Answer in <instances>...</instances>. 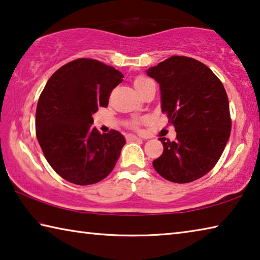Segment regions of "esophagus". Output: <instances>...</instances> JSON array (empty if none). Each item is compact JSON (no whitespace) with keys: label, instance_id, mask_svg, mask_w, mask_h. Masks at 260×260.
<instances>
[{"label":"esophagus","instance_id":"1","mask_svg":"<svg viewBox=\"0 0 260 260\" xmlns=\"http://www.w3.org/2000/svg\"><path fill=\"white\" fill-rule=\"evenodd\" d=\"M126 139L127 141H134V140H139V138L134 134H127L126 135Z\"/></svg>","mask_w":260,"mask_h":260}]
</instances>
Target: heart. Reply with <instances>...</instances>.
<instances>
[{
    "label": "heart",
    "mask_w": 260,
    "mask_h": 260,
    "mask_svg": "<svg viewBox=\"0 0 260 260\" xmlns=\"http://www.w3.org/2000/svg\"><path fill=\"white\" fill-rule=\"evenodd\" d=\"M151 80L149 78H147V77H143V76H138V77H135L134 78V80H133V85H134V88L136 89V91H139L141 88H143L144 86L147 85L148 82H150ZM140 124V121H134L133 122V126L134 127H136Z\"/></svg>",
    "instance_id": "heart-1"
}]
</instances>
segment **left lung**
<instances>
[{
  "instance_id": "left-lung-1",
  "label": "left lung",
  "mask_w": 260,
  "mask_h": 260,
  "mask_svg": "<svg viewBox=\"0 0 260 260\" xmlns=\"http://www.w3.org/2000/svg\"><path fill=\"white\" fill-rule=\"evenodd\" d=\"M159 83L161 111L177 131L174 141L160 138L161 156L152 161L169 181L188 183L217 164L231 135L230 103L217 76L201 61L172 56L147 70Z\"/></svg>"
}]
</instances>
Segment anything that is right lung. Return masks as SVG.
Returning a JSON list of instances; mask_svg holds the SVG:
<instances>
[{
	"mask_svg": "<svg viewBox=\"0 0 260 260\" xmlns=\"http://www.w3.org/2000/svg\"><path fill=\"white\" fill-rule=\"evenodd\" d=\"M122 78L99 60L79 58L57 70L43 88L35 114L37 138L47 161L67 181L93 184L116 165L124 135L113 129L101 134L91 124Z\"/></svg>",
	"mask_w": 260,
	"mask_h": 260,
	"instance_id": "obj_1",
	"label": "right lung"
}]
</instances>
